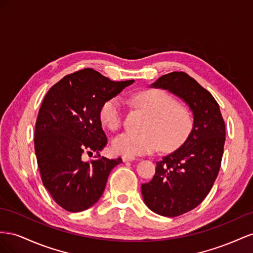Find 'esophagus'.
Listing matches in <instances>:
<instances>
[{"label":"esophagus","mask_w":253,"mask_h":253,"mask_svg":"<svg viewBox=\"0 0 253 253\" xmlns=\"http://www.w3.org/2000/svg\"><path fill=\"white\" fill-rule=\"evenodd\" d=\"M122 160L124 162H131V161L135 160V158L134 157H129V156H123Z\"/></svg>","instance_id":"obj_1"}]
</instances>
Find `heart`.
<instances>
[{
	"instance_id": "obj_1",
	"label": "heart",
	"mask_w": 253,
	"mask_h": 253,
	"mask_svg": "<svg viewBox=\"0 0 253 253\" xmlns=\"http://www.w3.org/2000/svg\"><path fill=\"white\" fill-rule=\"evenodd\" d=\"M132 102L150 114L144 127L145 133H123L112 142L115 153L129 157L151 154L162 148L172 151L180 147L193 130L191 111L169 92L161 89L142 90L132 95ZM99 120L109 130L118 131L124 122V111L119 97L107 99L100 107Z\"/></svg>"
}]
</instances>
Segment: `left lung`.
Instances as JSON below:
<instances>
[{
  "label": "left lung",
  "mask_w": 253,
  "mask_h": 253,
  "mask_svg": "<svg viewBox=\"0 0 253 253\" xmlns=\"http://www.w3.org/2000/svg\"><path fill=\"white\" fill-rule=\"evenodd\" d=\"M174 93L190 106L194 126L186 141L157 162L154 178L143 183L146 206L176 217L196 208L211 191L221 164L225 121L213 95L184 72H171L151 84Z\"/></svg>",
  "instance_id": "left-lung-1"
}]
</instances>
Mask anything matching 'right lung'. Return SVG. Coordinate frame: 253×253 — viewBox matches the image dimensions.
<instances>
[{"label": "right lung", "instance_id": "obj_1", "mask_svg": "<svg viewBox=\"0 0 253 253\" xmlns=\"http://www.w3.org/2000/svg\"><path fill=\"white\" fill-rule=\"evenodd\" d=\"M133 82H112L86 68L47 91L36 121L35 153L43 185L64 210L82 212L94 205L111 169L122 162L100 155L85 162L84 156L107 145L100 107Z\"/></svg>", "mask_w": 253, "mask_h": 253}]
</instances>
